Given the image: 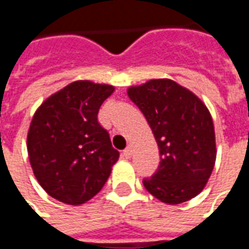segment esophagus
I'll return each instance as SVG.
<instances>
[{
  "label": "esophagus",
  "instance_id": "1",
  "mask_svg": "<svg viewBox=\"0 0 249 249\" xmlns=\"http://www.w3.org/2000/svg\"><path fill=\"white\" fill-rule=\"evenodd\" d=\"M132 152H133V149H132V146H126L124 149V152H123V156L125 157V159H130V156H132Z\"/></svg>",
  "mask_w": 249,
  "mask_h": 249
}]
</instances>
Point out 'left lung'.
<instances>
[{
    "instance_id": "left-lung-1",
    "label": "left lung",
    "mask_w": 249,
    "mask_h": 249,
    "mask_svg": "<svg viewBox=\"0 0 249 249\" xmlns=\"http://www.w3.org/2000/svg\"><path fill=\"white\" fill-rule=\"evenodd\" d=\"M128 96L145 116L160 152V167L144 178L148 192L169 205L201 192L216 161L213 120L207 105L169 78L128 88Z\"/></svg>"
}]
</instances>
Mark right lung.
Instances as JSON below:
<instances>
[{
	"mask_svg": "<svg viewBox=\"0 0 249 249\" xmlns=\"http://www.w3.org/2000/svg\"><path fill=\"white\" fill-rule=\"evenodd\" d=\"M114 92L108 84L78 80L53 93L36 110L28 132V155L37 181L49 196L81 205L107 183L119 160L100 107Z\"/></svg>",
	"mask_w": 249,
	"mask_h": 249,
	"instance_id": "obj_1",
	"label": "right lung"
}]
</instances>
